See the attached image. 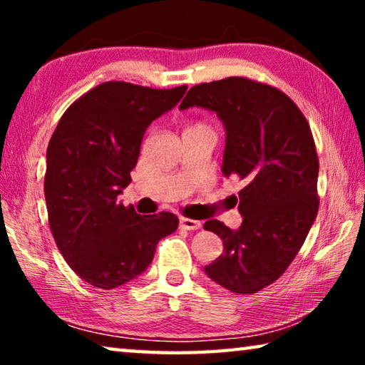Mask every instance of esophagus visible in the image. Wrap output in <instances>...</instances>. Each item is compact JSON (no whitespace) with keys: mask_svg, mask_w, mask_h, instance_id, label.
Segmentation results:
<instances>
[{"mask_svg":"<svg viewBox=\"0 0 365 365\" xmlns=\"http://www.w3.org/2000/svg\"><path fill=\"white\" fill-rule=\"evenodd\" d=\"M180 228H183V230H197V228H201V222L188 217H180Z\"/></svg>","mask_w":365,"mask_h":365,"instance_id":"34e87169","label":"esophagus"}]
</instances>
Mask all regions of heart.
I'll use <instances>...</instances> for the list:
<instances>
[{
  "label": "heart",
  "mask_w": 365,
  "mask_h": 365,
  "mask_svg": "<svg viewBox=\"0 0 365 365\" xmlns=\"http://www.w3.org/2000/svg\"><path fill=\"white\" fill-rule=\"evenodd\" d=\"M196 125H202V127H207V125H205V123H193V125H190V127H196Z\"/></svg>",
  "instance_id": "heart-1"
}]
</instances>
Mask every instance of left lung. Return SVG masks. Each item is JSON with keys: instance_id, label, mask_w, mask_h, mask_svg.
Returning a JSON list of instances; mask_svg holds the SVG:
<instances>
[{"instance_id": "obj_1", "label": "left lung", "mask_w": 365, "mask_h": 365, "mask_svg": "<svg viewBox=\"0 0 365 365\" xmlns=\"http://www.w3.org/2000/svg\"><path fill=\"white\" fill-rule=\"evenodd\" d=\"M190 106L224 120L222 170L245 183L242 227L233 232L215 219L205 224L224 242V252L205 270L232 293H257L285 274L316 220L319 158L311 127L288 95L248 77L191 86L180 109Z\"/></svg>"}]
</instances>
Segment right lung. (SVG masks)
<instances>
[{
    "label": "right lung",
    "instance_id": "add662e5",
    "mask_svg": "<svg viewBox=\"0 0 365 365\" xmlns=\"http://www.w3.org/2000/svg\"><path fill=\"white\" fill-rule=\"evenodd\" d=\"M187 88L110 80L77 98L58 122L46 151L48 222L66 262L90 285L130 282L150 265L159 240L177 230V215H140L117 196L132 182L148 125Z\"/></svg>",
    "mask_w": 365,
    "mask_h": 365
}]
</instances>
